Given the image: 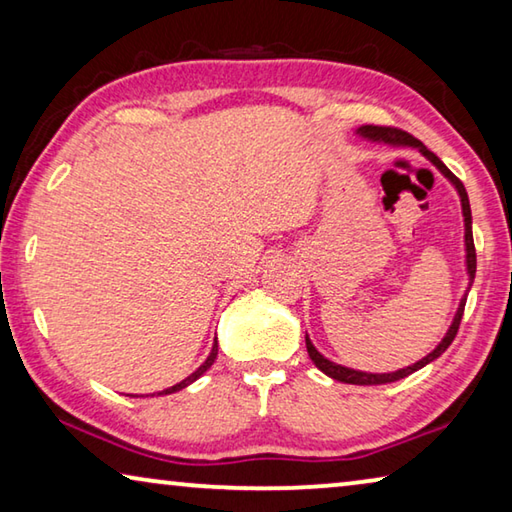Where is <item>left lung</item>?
I'll return each instance as SVG.
<instances>
[{
  "label": "left lung",
  "mask_w": 512,
  "mask_h": 512,
  "mask_svg": "<svg viewBox=\"0 0 512 512\" xmlns=\"http://www.w3.org/2000/svg\"><path fill=\"white\" fill-rule=\"evenodd\" d=\"M357 135L363 137V140H370V142H377V144H388L393 146V149H418L424 158H427L433 167H436L443 176L449 180V183L454 185V189L461 196V210H463V223H465V268H467V289H465V296L461 298V305H458L456 314L452 325H449L447 334L443 336V341H440L436 348H433L427 357H422L420 361H415L413 366H406L400 368L395 372H363V370H354V368H345L341 363H334L325 359L323 354H320L314 343H311L309 336L305 334V343H307V352H309V359L316 363V368L320 372H325L327 377H332L336 381H343V384H357V386H379V384H391V381L397 379H404L409 377L411 372L420 370L427 366V363L436 361L440 354H443L449 345H452L454 336L458 332V325H461V318H463V311H465V300H467V291L472 289V282H474V273H476V250H474V239H472V210H470V198H467V192L461 180H458L452 171H449L443 160L438 158L436 153H431L427 146H424L420 140H415L413 135L400 131V128H388V126H359L357 128Z\"/></svg>",
  "instance_id": "8db88e82"
}]
</instances>
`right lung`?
Segmentation results:
<instances>
[{"instance_id": "1", "label": "right lung", "mask_w": 512, "mask_h": 512, "mask_svg": "<svg viewBox=\"0 0 512 512\" xmlns=\"http://www.w3.org/2000/svg\"><path fill=\"white\" fill-rule=\"evenodd\" d=\"M216 354H219V343H216V339H214V345H212V352H210V357H207L205 361H203V366L201 368H196L192 375L189 377H185L183 381H180V384H176V386H171V388H164V391H160L158 395H169V393H176V391H183V388H187L189 384H194V381L203 375V372L212 366L214 363V359H216ZM135 397V395H133Z\"/></svg>"}]
</instances>
